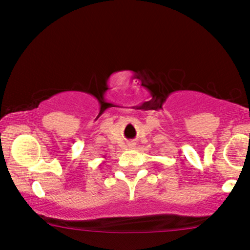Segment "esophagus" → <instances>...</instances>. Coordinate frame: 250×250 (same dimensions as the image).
Listing matches in <instances>:
<instances>
[{
	"label": "esophagus",
	"instance_id": "obj_1",
	"mask_svg": "<svg viewBox=\"0 0 250 250\" xmlns=\"http://www.w3.org/2000/svg\"><path fill=\"white\" fill-rule=\"evenodd\" d=\"M128 148H133L134 147V143H128Z\"/></svg>",
	"mask_w": 250,
	"mask_h": 250
}]
</instances>
